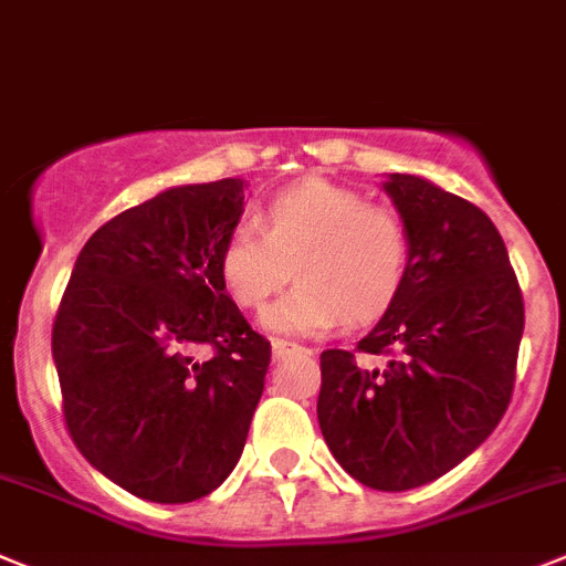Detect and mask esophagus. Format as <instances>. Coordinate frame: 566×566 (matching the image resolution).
Segmentation results:
<instances>
[{
  "instance_id": "esophagus-1",
  "label": "esophagus",
  "mask_w": 566,
  "mask_h": 566,
  "mask_svg": "<svg viewBox=\"0 0 566 566\" xmlns=\"http://www.w3.org/2000/svg\"><path fill=\"white\" fill-rule=\"evenodd\" d=\"M290 355H310L307 346H298V344H290V340H273V358L284 360Z\"/></svg>"
}]
</instances>
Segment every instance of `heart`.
<instances>
[{
	"instance_id": "heart-1",
	"label": "heart",
	"mask_w": 566,
	"mask_h": 566,
	"mask_svg": "<svg viewBox=\"0 0 566 566\" xmlns=\"http://www.w3.org/2000/svg\"><path fill=\"white\" fill-rule=\"evenodd\" d=\"M295 273V287L259 315L268 333L318 335L366 324L395 302L409 273V231L397 211L321 177L295 182L222 239L217 273L239 307H259Z\"/></svg>"
}]
</instances>
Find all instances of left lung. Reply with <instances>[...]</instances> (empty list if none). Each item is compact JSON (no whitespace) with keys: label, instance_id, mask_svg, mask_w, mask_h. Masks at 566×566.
<instances>
[{"label":"left lung","instance_id":"left-lung-1","mask_svg":"<svg viewBox=\"0 0 566 566\" xmlns=\"http://www.w3.org/2000/svg\"><path fill=\"white\" fill-rule=\"evenodd\" d=\"M380 186L409 231V273L358 353H321L318 426L349 476L411 491L499 426L524 304L485 211L417 175H386Z\"/></svg>","mask_w":566,"mask_h":566}]
</instances>
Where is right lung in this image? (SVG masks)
<instances>
[{
	"label": "right lung",
	"instance_id": "obj_1",
	"mask_svg": "<svg viewBox=\"0 0 566 566\" xmlns=\"http://www.w3.org/2000/svg\"><path fill=\"white\" fill-rule=\"evenodd\" d=\"M248 182L171 186L86 239L53 324L73 442L106 480L160 505L208 496L242 457L271 344L217 273ZM211 345L208 361L196 349Z\"/></svg>",
	"mask_w": 566,
	"mask_h": 566
}]
</instances>
